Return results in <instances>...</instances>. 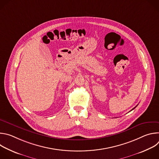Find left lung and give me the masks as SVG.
I'll use <instances>...</instances> for the list:
<instances>
[{"mask_svg": "<svg viewBox=\"0 0 159 159\" xmlns=\"http://www.w3.org/2000/svg\"><path fill=\"white\" fill-rule=\"evenodd\" d=\"M135 107H134V108H133V109H134V108H135ZM133 109H132V110H133Z\"/></svg>", "mask_w": 159, "mask_h": 159, "instance_id": "obj_1", "label": "left lung"}]
</instances>
